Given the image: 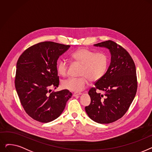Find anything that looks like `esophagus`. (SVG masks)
Returning a JSON list of instances; mask_svg holds the SVG:
<instances>
[{
	"mask_svg": "<svg viewBox=\"0 0 152 152\" xmlns=\"http://www.w3.org/2000/svg\"><path fill=\"white\" fill-rule=\"evenodd\" d=\"M82 93L81 92H75L73 94V96H77V95H81Z\"/></svg>",
	"mask_w": 152,
	"mask_h": 152,
	"instance_id": "1",
	"label": "esophagus"
}]
</instances>
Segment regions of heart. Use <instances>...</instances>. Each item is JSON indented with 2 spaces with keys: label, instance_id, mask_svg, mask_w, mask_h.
Masks as SVG:
<instances>
[{
  "label": "heart",
  "instance_id": "obj_1",
  "mask_svg": "<svg viewBox=\"0 0 152 152\" xmlns=\"http://www.w3.org/2000/svg\"><path fill=\"white\" fill-rule=\"evenodd\" d=\"M71 58L82 65L80 77H70L62 82V86L66 89L74 92L83 91L89 79L97 81L106 73L108 67L109 58L103 52H97L83 48L71 54ZM68 63L66 60H61L57 65V71L61 76H66L68 73Z\"/></svg>",
  "mask_w": 152,
  "mask_h": 152
}]
</instances>
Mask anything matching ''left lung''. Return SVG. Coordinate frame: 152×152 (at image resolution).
Wrapping results in <instances>:
<instances>
[{"label": "left lung", "instance_id": "1", "mask_svg": "<svg viewBox=\"0 0 152 152\" xmlns=\"http://www.w3.org/2000/svg\"><path fill=\"white\" fill-rule=\"evenodd\" d=\"M94 45L108 49L111 59L105 75L90 89L91 102L85 110L92 120L108 124L122 118L132 103L137 89L136 69L129 53L114 41L108 40ZM97 90L104 94L97 93Z\"/></svg>", "mask_w": 152, "mask_h": 152}]
</instances>
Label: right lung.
<instances>
[{
  "label": "right lung",
  "mask_w": 152,
  "mask_h": 152,
  "mask_svg": "<svg viewBox=\"0 0 152 152\" xmlns=\"http://www.w3.org/2000/svg\"><path fill=\"white\" fill-rule=\"evenodd\" d=\"M70 45L45 41L29 47L20 56L15 79L16 91L26 113L34 120L49 123L62 113L72 94L58 87L57 60Z\"/></svg>",
  "instance_id": "right-lung-1"
}]
</instances>
